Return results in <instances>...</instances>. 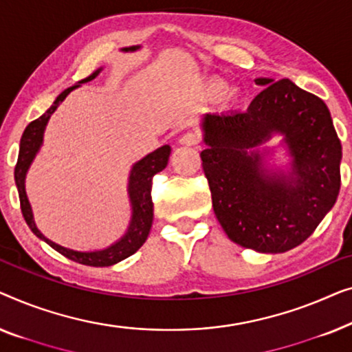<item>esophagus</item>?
Instances as JSON below:
<instances>
[{"mask_svg":"<svg viewBox=\"0 0 352 352\" xmlns=\"http://www.w3.org/2000/svg\"><path fill=\"white\" fill-rule=\"evenodd\" d=\"M199 142H201V135L197 132H186L185 135L180 138V143L185 146H196L199 145Z\"/></svg>","mask_w":352,"mask_h":352,"instance_id":"obj_1","label":"esophagus"}]
</instances>
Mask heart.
<instances>
[{"label":"heart","mask_w":352,"mask_h":352,"mask_svg":"<svg viewBox=\"0 0 352 352\" xmlns=\"http://www.w3.org/2000/svg\"><path fill=\"white\" fill-rule=\"evenodd\" d=\"M204 92L207 96H221L223 94V100L228 105H232V103H237L242 98V92L237 87L228 89L225 81H220V79H212V81L206 82Z\"/></svg>","instance_id":"obj_1"}]
</instances>
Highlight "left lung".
<instances>
[{
  "label": "left lung",
  "mask_w": 352,
  "mask_h": 352,
  "mask_svg": "<svg viewBox=\"0 0 352 352\" xmlns=\"http://www.w3.org/2000/svg\"><path fill=\"white\" fill-rule=\"evenodd\" d=\"M265 86L245 111L206 115L202 169L228 237L245 249L280 254L313 234L340 191L341 143L325 103L290 79ZM277 131L294 161L290 176L261 170L254 148Z\"/></svg>",
  "instance_id": "left-lung-1"
}]
</instances>
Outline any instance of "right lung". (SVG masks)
<instances>
[{
	"label": "right lung",
	"mask_w": 352,
	"mask_h": 352,
	"mask_svg": "<svg viewBox=\"0 0 352 352\" xmlns=\"http://www.w3.org/2000/svg\"><path fill=\"white\" fill-rule=\"evenodd\" d=\"M135 49H138V46L126 47L124 51H135ZM100 70L92 73L91 76L84 78L82 81H79L78 84H75V86L65 89V91L56 98L54 105L49 108L43 116H39L38 120L30 122L22 133L17 164H16V169H14V178H16V185L19 190L22 215L23 219H25L27 225L30 226V230H32L39 239H43L46 244L51 245L54 250H57L58 254H62L63 256H67V258L76 261V263H81L86 266H96V268H98V266H100V268L102 266H111L118 263V261L127 258V256L135 254V252L143 245V242L146 241V237L150 234V230H151V223H153V199H151L153 177H155L157 172L166 169L167 161H169V156H170V146L164 145L157 148L156 151L150 153V155L143 157L142 161H138L137 164H133L131 170V177H129V197H131V202H132L131 225H129V230L126 234L122 236L116 244L110 245L105 250L76 252V250L65 249V247L57 245L56 242L46 239V237L38 231V228L33 221L32 207H30V202L27 199V192H25V175L30 164H32L33 157L36 156L39 146H41L44 127H46L49 118H51L52 113L57 110V107L60 105V102L65 100V97L73 91V89L79 87V84L82 82L92 81V79L100 73Z\"/></svg>",
	"instance_id": "add662e5"
}]
</instances>
